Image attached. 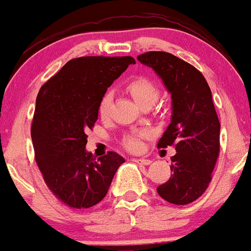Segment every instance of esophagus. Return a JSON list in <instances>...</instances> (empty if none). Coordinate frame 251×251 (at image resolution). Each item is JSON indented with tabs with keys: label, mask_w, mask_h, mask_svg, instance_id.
<instances>
[{
	"label": "esophagus",
	"mask_w": 251,
	"mask_h": 251,
	"mask_svg": "<svg viewBox=\"0 0 251 251\" xmlns=\"http://www.w3.org/2000/svg\"><path fill=\"white\" fill-rule=\"evenodd\" d=\"M133 162H135V163L141 164V165L151 164V161H150V159H146V158H134Z\"/></svg>",
	"instance_id": "1"
}]
</instances>
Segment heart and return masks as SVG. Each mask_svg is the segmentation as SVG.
I'll return each mask as SVG.
<instances>
[{"label":"heart","mask_w":251,"mask_h":251,"mask_svg":"<svg viewBox=\"0 0 251 251\" xmlns=\"http://www.w3.org/2000/svg\"><path fill=\"white\" fill-rule=\"evenodd\" d=\"M126 89L130 93L133 99L135 100L136 104L139 106H143L145 104H152L156 101L157 95H158V89L157 86L150 79L144 78V77H139V78L133 79L129 82L126 86ZM111 99H112V94L111 92L105 93L102 98L100 99L99 105H98V111H99L100 116H105L107 113L108 106L111 104ZM147 135L146 131H141L139 134H134V135H129L125 138V146L130 151H139L141 149V136Z\"/></svg>","instance_id":"1"}]
</instances>
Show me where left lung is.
Wrapping results in <instances>:
<instances>
[{
	"instance_id": "obj_1",
	"label": "left lung",
	"mask_w": 251,
	"mask_h": 251,
	"mask_svg": "<svg viewBox=\"0 0 251 251\" xmlns=\"http://www.w3.org/2000/svg\"><path fill=\"white\" fill-rule=\"evenodd\" d=\"M162 79L172 98L170 123L158 147L175 145L172 176L157 192L167 202L185 205L205 192L220 150V122L205 78L191 64L165 51L138 56Z\"/></svg>"
}]
</instances>
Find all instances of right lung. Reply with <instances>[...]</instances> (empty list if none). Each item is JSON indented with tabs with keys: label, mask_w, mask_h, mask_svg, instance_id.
<instances>
[{
	"label": "right lung",
	"mask_w": 251,
	"mask_h": 251,
	"mask_svg": "<svg viewBox=\"0 0 251 251\" xmlns=\"http://www.w3.org/2000/svg\"><path fill=\"white\" fill-rule=\"evenodd\" d=\"M130 64L131 56L72 59L41 87L31 139L38 168L60 202L86 209L104 200L125 158L115 152L95 158L86 150L88 129L107 88Z\"/></svg>",
	"instance_id": "right-lung-1"
}]
</instances>
